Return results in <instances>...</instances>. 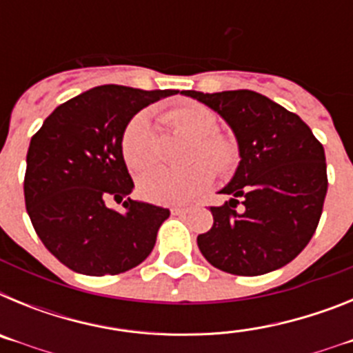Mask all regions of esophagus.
<instances>
[{
  "instance_id": "1",
  "label": "esophagus",
  "mask_w": 353,
  "mask_h": 353,
  "mask_svg": "<svg viewBox=\"0 0 353 353\" xmlns=\"http://www.w3.org/2000/svg\"><path fill=\"white\" fill-rule=\"evenodd\" d=\"M191 210H194V207H192V205H174V207H171V214H174V215L189 214Z\"/></svg>"
}]
</instances>
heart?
Here are the masks:
<instances>
[{
    "label": "heart",
    "mask_w": 353,
    "mask_h": 353,
    "mask_svg": "<svg viewBox=\"0 0 353 353\" xmlns=\"http://www.w3.org/2000/svg\"><path fill=\"white\" fill-rule=\"evenodd\" d=\"M164 121L194 138L192 157H207L219 173H230L240 159L239 143L233 136L217 130V117L201 104L187 102L164 113ZM121 154L134 171L150 168L157 159V136L148 114L139 113L127 123L121 136ZM214 182V168L196 161L182 170L157 168L139 179V192L152 203L180 205L194 199Z\"/></svg>",
    "instance_id": "heart-1"
}]
</instances>
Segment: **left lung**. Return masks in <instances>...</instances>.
I'll use <instances>...</instances> for the list:
<instances>
[{"mask_svg": "<svg viewBox=\"0 0 353 353\" xmlns=\"http://www.w3.org/2000/svg\"><path fill=\"white\" fill-rule=\"evenodd\" d=\"M182 95L214 109L240 148L239 168L221 189L232 198L210 207L214 226L198 235L199 251L215 269L235 276L281 269L307 245L322 215V143L297 114L261 93L183 90Z\"/></svg>", "mask_w": 353, "mask_h": 353, "instance_id": "obj_1", "label": "left lung"}]
</instances>
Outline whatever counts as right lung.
<instances>
[{"instance_id": "right-lung-1", "label": "right lung", "mask_w": 353, "mask_h": 353, "mask_svg": "<svg viewBox=\"0 0 353 353\" xmlns=\"http://www.w3.org/2000/svg\"><path fill=\"white\" fill-rule=\"evenodd\" d=\"M176 90L104 84L63 102L31 138L24 201L43 245L65 267L86 276H114L141 263L170 210L129 194L134 182L121 136L136 113ZM123 201L125 212L105 199Z\"/></svg>"}]
</instances>
